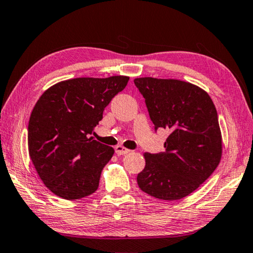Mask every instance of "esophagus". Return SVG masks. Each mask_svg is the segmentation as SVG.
<instances>
[{"mask_svg": "<svg viewBox=\"0 0 253 253\" xmlns=\"http://www.w3.org/2000/svg\"><path fill=\"white\" fill-rule=\"evenodd\" d=\"M115 151H116L117 155H125V154H128L130 152L129 149H127L125 147H123V146H117L116 148H115Z\"/></svg>", "mask_w": 253, "mask_h": 253, "instance_id": "34e87169", "label": "esophagus"}]
</instances>
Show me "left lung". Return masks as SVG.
<instances>
[{
	"label": "left lung",
	"instance_id": "8db88e82",
	"mask_svg": "<svg viewBox=\"0 0 253 253\" xmlns=\"http://www.w3.org/2000/svg\"><path fill=\"white\" fill-rule=\"evenodd\" d=\"M155 126L169 130L165 152L145 153L137 175L140 190L156 199L179 200L211 176L222 155L217 113L208 92L176 79L136 78Z\"/></svg>",
	"mask_w": 253,
	"mask_h": 253
}]
</instances>
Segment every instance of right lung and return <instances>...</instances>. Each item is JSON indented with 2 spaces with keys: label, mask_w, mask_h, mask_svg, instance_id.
<instances>
[{
  "label": "right lung",
  "mask_w": 253,
  "mask_h": 253,
  "mask_svg": "<svg viewBox=\"0 0 253 253\" xmlns=\"http://www.w3.org/2000/svg\"><path fill=\"white\" fill-rule=\"evenodd\" d=\"M128 80L113 76L61 81L37 101L28 126L29 154L42 182L57 196L78 200L97 191L114 148L89 135Z\"/></svg>",
  "instance_id": "right-lung-1"
}]
</instances>
